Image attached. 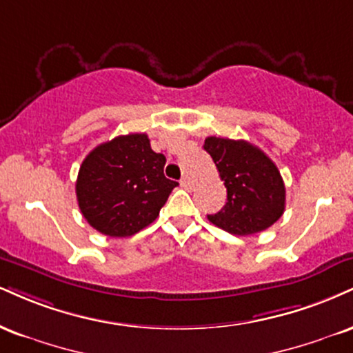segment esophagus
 <instances>
[{
    "instance_id": "34e87169",
    "label": "esophagus",
    "mask_w": 353,
    "mask_h": 353,
    "mask_svg": "<svg viewBox=\"0 0 353 353\" xmlns=\"http://www.w3.org/2000/svg\"><path fill=\"white\" fill-rule=\"evenodd\" d=\"M181 185L184 189H192V182H190L189 177H182L181 179Z\"/></svg>"
}]
</instances>
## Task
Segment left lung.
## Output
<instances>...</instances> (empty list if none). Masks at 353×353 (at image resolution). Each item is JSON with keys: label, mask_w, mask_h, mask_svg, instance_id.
Segmentation results:
<instances>
[{"label": "left lung", "mask_w": 353, "mask_h": 353, "mask_svg": "<svg viewBox=\"0 0 353 353\" xmlns=\"http://www.w3.org/2000/svg\"><path fill=\"white\" fill-rule=\"evenodd\" d=\"M227 188L223 209L207 215L215 227L233 235H253L283 215L286 189L276 164L260 148L243 139L209 136L203 143Z\"/></svg>", "instance_id": "1"}]
</instances>
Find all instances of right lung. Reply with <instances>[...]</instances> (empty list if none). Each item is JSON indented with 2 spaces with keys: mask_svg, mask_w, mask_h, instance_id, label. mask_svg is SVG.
<instances>
[{
  "mask_svg": "<svg viewBox=\"0 0 353 353\" xmlns=\"http://www.w3.org/2000/svg\"><path fill=\"white\" fill-rule=\"evenodd\" d=\"M165 158L144 133L117 136L88 152L75 192L82 215L107 236H131L158 219L176 188L164 176Z\"/></svg>",
  "mask_w": 353,
  "mask_h": 353,
  "instance_id": "obj_1",
  "label": "right lung"
}]
</instances>
